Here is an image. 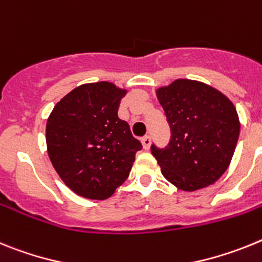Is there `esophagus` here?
Returning <instances> with one entry per match:
<instances>
[{
	"label": "esophagus",
	"mask_w": 262,
	"mask_h": 262,
	"mask_svg": "<svg viewBox=\"0 0 262 262\" xmlns=\"http://www.w3.org/2000/svg\"><path fill=\"white\" fill-rule=\"evenodd\" d=\"M141 142H142V146H144L145 150H147L150 147V144H151V140H150V136H144L141 138Z\"/></svg>",
	"instance_id": "34e87169"
}]
</instances>
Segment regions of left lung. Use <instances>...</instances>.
Returning <instances> with one entry per match:
<instances>
[{"mask_svg": "<svg viewBox=\"0 0 262 262\" xmlns=\"http://www.w3.org/2000/svg\"><path fill=\"white\" fill-rule=\"evenodd\" d=\"M156 93L171 129L165 149L151 146L162 175L187 192L213 185L228 169L237 144L235 105L220 91L188 79H177Z\"/></svg>", "mask_w": 262, "mask_h": 262, "instance_id": "8db88e82", "label": "left lung"}]
</instances>
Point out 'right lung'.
Wrapping results in <instances>:
<instances>
[{"mask_svg": "<svg viewBox=\"0 0 262 262\" xmlns=\"http://www.w3.org/2000/svg\"><path fill=\"white\" fill-rule=\"evenodd\" d=\"M126 90L109 81L81 84L56 103L46 124L47 153L70 190L104 200L126 181L142 149L117 116Z\"/></svg>", "mask_w": 262, "mask_h": 262, "instance_id": "obj_1", "label": "right lung"}]
</instances>
